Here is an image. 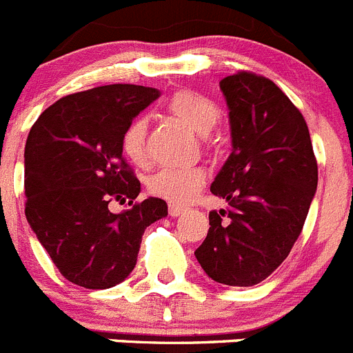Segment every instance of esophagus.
Instances as JSON below:
<instances>
[{"mask_svg": "<svg viewBox=\"0 0 353 353\" xmlns=\"http://www.w3.org/2000/svg\"><path fill=\"white\" fill-rule=\"evenodd\" d=\"M183 212H185V207H182V205H170V215L171 217H179V215H182Z\"/></svg>", "mask_w": 353, "mask_h": 353, "instance_id": "1", "label": "esophagus"}]
</instances>
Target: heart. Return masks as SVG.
I'll list each match as a JSON object with an SVG mask.
<instances>
[{
    "mask_svg": "<svg viewBox=\"0 0 353 353\" xmlns=\"http://www.w3.org/2000/svg\"><path fill=\"white\" fill-rule=\"evenodd\" d=\"M168 111L198 134H208L219 120V108L205 95L191 90H180L168 102ZM146 129L148 121L136 117L121 134V152L136 166L146 162ZM205 183L201 168H162L152 174L148 189L152 194L173 203H185L194 198Z\"/></svg>",
    "mask_w": 353,
    "mask_h": 353,
    "instance_id": "obj_1",
    "label": "heart"
}]
</instances>
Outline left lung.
<instances>
[{"instance_id": "left-lung-1", "label": "left lung", "mask_w": 353, "mask_h": 353, "mask_svg": "<svg viewBox=\"0 0 353 353\" xmlns=\"http://www.w3.org/2000/svg\"><path fill=\"white\" fill-rule=\"evenodd\" d=\"M219 84L233 150L210 191L228 208L208 214L207 239L194 254L214 281L252 286L286 260L301 235L318 166L304 117L279 86L252 72Z\"/></svg>"}]
</instances>
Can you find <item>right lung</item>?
<instances>
[{
  "label": "right lung",
  "instance_id": "obj_1",
  "mask_svg": "<svg viewBox=\"0 0 353 353\" xmlns=\"http://www.w3.org/2000/svg\"><path fill=\"white\" fill-rule=\"evenodd\" d=\"M161 95L138 84L72 93L48 108L24 148L26 219L61 276L105 290L129 276L146 226L168 215L161 198L134 203L141 183L123 159L121 134ZM130 209L113 214L111 201Z\"/></svg>",
  "mask_w": 353,
  "mask_h": 353
}]
</instances>
